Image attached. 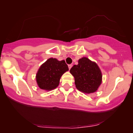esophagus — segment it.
<instances>
[{
  "label": "esophagus",
  "instance_id": "34e87169",
  "mask_svg": "<svg viewBox=\"0 0 133 133\" xmlns=\"http://www.w3.org/2000/svg\"><path fill=\"white\" fill-rule=\"evenodd\" d=\"M72 67V65L71 64H70V65H68V68H69V69H71V68Z\"/></svg>",
  "mask_w": 133,
  "mask_h": 133
}]
</instances>
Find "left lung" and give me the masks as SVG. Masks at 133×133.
Segmentation results:
<instances>
[{"label": "left lung", "instance_id": "8db88e82", "mask_svg": "<svg viewBox=\"0 0 133 133\" xmlns=\"http://www.w3.org/2000/svg\"><path fill=\"white\" fill-rule=\"evenodd\" d=\"M70 72L74 76L77 90L85 93L95 92L101 85L102 73L96 63L87 57H82L71 68Z\"/></svg>", "mask_w": 133, "mask_h": 133}]
</instances>
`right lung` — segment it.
<instances>
[{"label": "right lung", "instance_id": "right-lung-1", "mask_svg": "<svg viewBox=\"0 0 133 133\" xmlns=\"http://www.w3.org/2000/svg\"><path fill=\"white\" fill-rule=\"evenodd\" d=\"M68 70L65 61L50 58L41 65L36 74L38 86L42 90H53L59 85L62 74Z\"/></svg>", "mask_w": 133, "mask_h": 133}]
</instances>
